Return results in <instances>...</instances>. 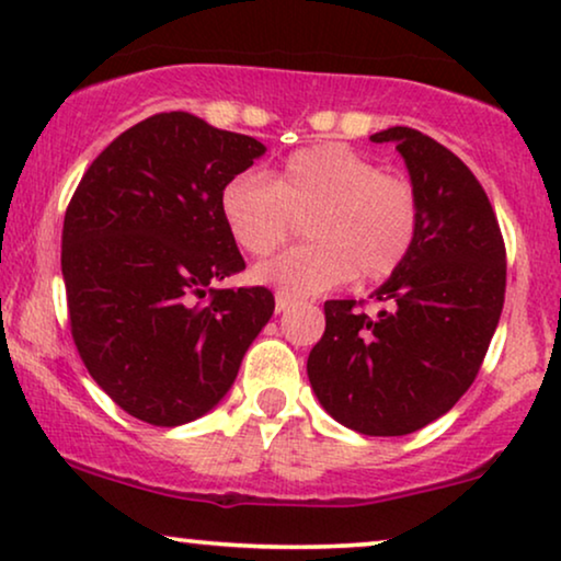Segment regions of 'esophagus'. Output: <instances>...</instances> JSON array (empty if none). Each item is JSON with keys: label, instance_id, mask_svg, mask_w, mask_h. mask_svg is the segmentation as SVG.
Masks as SVG:
<instances>
[{"label": "esophagus", "instance_id": "obj_1", "mask_svg": "<svg viewBox=\"0 0 561 561\" xmlns=\"http://www.w3.org/2000/svg\"><path fill=\"white\" fill-rule=\"evenodd\" d=\"M294 304H296V298H294V296H288V294H280V290H278V294H275V311H278V313L288 311L290 306H294Z\"/></svg>", "mask_w": 561, "mask_h": 561}]
</instances>
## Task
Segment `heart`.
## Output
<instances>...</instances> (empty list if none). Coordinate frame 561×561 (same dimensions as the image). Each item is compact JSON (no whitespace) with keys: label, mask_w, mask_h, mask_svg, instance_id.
Returning a JSON list of instances; mask_svg holds the SVG:
<instances>
[{"label":"heart","mask_w":561,"mask_h":561,"mask_svg":"<svg viewBox=\"0 0 561 561\" xmlns=\"http://www.w3.org/2000/svg\"><path fill=\"white\" fill-rule=\"evenodd\" d=\"M227 234L250 257H267L306 219V248L255 267V280L288 296H311L357 275L388 280L409 260L421 229L411 179L382 173L342 142L301 148L267 175L237 173L219 191Z\"/></svg>","instance_id":"1"}]
</instances>
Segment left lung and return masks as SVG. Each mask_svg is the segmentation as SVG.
<instances>
[{
  "label": "left lung",
  "instance_id": "left-lung-1",
  "mask_svg": "<svg viewBox=\"0 0 561 561\" xmlns=\"http://www.w3.org/2000/svg\"><path fill=\"white\" fill-rule=\"evenodd\" d=\"M396 142L421 198V229L401 271L365 301H327L311 388L347 428L403 436L444 416L478 378L505 301V242L493 204L455 152L419 129Z\"/></svg>",
  "mask_w": 561,
  "mask_h": 561
}]
</instances>
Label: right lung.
Here are the masks:
<instances>
[{
    "instance_id": "obj_1",
    "label": "right lung",
    "mask_w": 561,
    "mask_h": 561,
    "mask_svg": "<svg viewBox=\"0 0 561 561\" xmlns=\"http://www.w3.org/2000/svg\"><path fill=\"white\" fill-rule=\"evenodd\" d=\"M263 152L250 135L160 112L106 145L73 191L60 250L73 344L145 424L214 409L273 317L265 286H214L244 271L219 191Z\"/></svg>"
}]
</instances>
